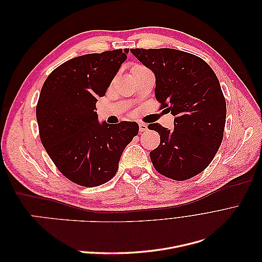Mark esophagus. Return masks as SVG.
Instances as JSON below:
<instances>
[{
    "label": "esophagus",
    "mask_w": 262,
    "mask_h": 262,
    "mask_svg": "<svg viewBox=\"0 0 262 262\" xmlns=\"http://www.w3.org/2000/svg\"><path fill=\"white\" fill-rule=\"evenodd\" d=\"M139 128H140V132H145L147 130V124L143 123V122H140L139 123Z\"/></svg>",
    "instance_id": "1"
}]
</instances>
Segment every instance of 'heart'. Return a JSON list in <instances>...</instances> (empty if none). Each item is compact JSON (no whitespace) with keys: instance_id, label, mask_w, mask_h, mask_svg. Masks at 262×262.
<instances>
[{"instance_id":"1","label":"heart","mask_w":262,"mask_h":262,"mask_svg":"<svg viewBox=\"0 0 262 262\" xmlns=\"http://www.w3.org/2000/svg\"><path fill=\"white\" fill-rule=\"evenodd\" d=\"M142 69H145L144 67H142V66H136V67H133V69H132V73L133 72H136V71H138V70H142Z\"/></svg>"}]
</instances>
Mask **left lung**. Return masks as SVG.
I'll return each mask as SVG.
<instances>
[{
  "mask_svg": "<svg viewBox=\"0 0 262 262\" xmlns=\"http://www.w3.org/2000/svg\"><path fill=\"white\" fill-rule=\"evenodd\" d=\"M131 52L153 71L156 100L175 116L173 130L160 123L147 125L161 136L160 145L149 153L154 168L177 181L192 178L208 167L223 141L226 101L219 78L207 62L185 51Z\"/></svg>",
  "mask_w": 262,
  "mask_h": 262,
  "instance_id": "1",
  "label": "left lung"
}]
</instances>
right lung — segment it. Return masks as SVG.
I'll list each match as a JSON object with an SVG mask.
<instances>
[{
    "label": "right lung",
    "mask_w": 262,
    "mask_h": 262,
    "mask_svg": "<svg viewBox=\"0 0 262 262\" xmlns=\"http://www.w3.org/2000/svg\"><path fill=\"white\" fill-rule=\"evenodd\" d=\"M129 49L91 53L54 69L39 95L36 117L41 143L63 176L97 187L118 170L123 149L138 136L137 122H98L96 102Z\"/></svg>",
    "instance_id": "obj_1"
}]
</instances>
